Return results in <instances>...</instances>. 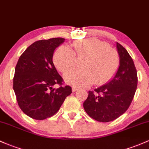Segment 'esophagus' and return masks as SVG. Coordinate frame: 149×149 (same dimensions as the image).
Masks as SVG:
<instances>
[{
    "mask_svg": "<svg viewBox=\"0 0 149 149\" xmlns=\"http://www.w3.org/2000/svg\"><path fill=\"white\" fill-rule=\"evenodd\" d=\"M72 90L73 92H76V91L78 90V88L77 87H72Z\"/></svg>",
    "mask_w": 149,
    "mask_h": 149,
    "instance_id": "obj_1",
    "label": "esophagus"
}]
</instances>
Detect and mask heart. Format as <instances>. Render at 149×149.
Here are the masks:
<instances>
[{"label": "heart", "mask_w": 149, "mask_h": 149, "mask_svg": "<svg viewBox=\"0 0 149 149\" xmlns=\"http://www.w3.org/2000/svg\"><path fill=\"white\" fill-rule=\"evenodd\" d=\"M73 50L62 45L53 55L55 67L65 73L74 67L76 56H86L82 70H73L65 74L67 83L74 87H87L95 82L102 85L113 77L119 66V57L114 49L96 38L79 40L73 42Z\"/></svg>", "instance_id": "1"}]
</instances>
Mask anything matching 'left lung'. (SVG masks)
Masks as SVG:
<instances>
[{
	"mask_svg": "<svg viewBox=\"0 0 149 149\" xmlns=\"http://www.w3.org/2000/svg\"><path fill=\"white\" fill-rule=\"evenodd\" d=\"M119 56V67L111 81L104 85L89 91L83 104L90 117L109 122L117 119L128 109L132 103L138 83L137 72L127 50L116 42Z\"/></svg>",
	"mask_w": 149,
	"mask_h": 149,
	"instance_id": "1",
	"label": "left lung"
}]
</instances>
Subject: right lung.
Returning <instances> with one entry per match:
<instances>
[{
	"label": "right lung",
	"instance_id": "add662e5",
	"mask_svg": "<svg viewBox=\"0 0 149 149\" xmlns=\"http://www.w3.org/2000/svg\"><path fill=\"white\" fill-rule=\"evenodd\" d=\"M65 40L56 38L36 41L17 61L13 90L20 109L34 119L53 116L72 93L71 87L62 86L63 79L52 62L54 51ZM56 84L61 86L57 89L52 87Z\"/></svg>",
	"mask_w": 149,
	"mask_h": 149
}]
</instances>
